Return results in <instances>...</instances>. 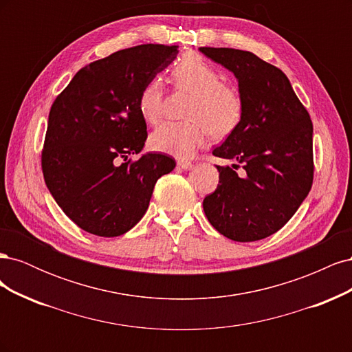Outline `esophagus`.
Wrapping results in <instances>:
<instances>
[{
  "label": "esophagus",
  "mask_w": 352,
  "mask_h": 352,
  "mask_svg": "<svg viewBox=\"0 0 352 352\" xmlns=\"http://www.w3.org/2000/svg\"><path fill=\"white\" fill-rule=\"evenodd\" d=\"M177 166L182 168V170H190V168H192V163H190V162H184V160H179Z\"/></svg>",
  "instance_id": "obj_1"
}]
</instances>
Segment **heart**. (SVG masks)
Segmentation results:
<instances>
[{
	"mask_svg": "<svg viewBox=\"0 0 352 352\" xmlns=\"http://www.w3.org/2000/svg\"><path fill=\"white\" fill-rule=\"evenodd\" d=\"M172 79L179 89L192 94L186 110L188 122L164 123L150 136L154 151L190 158L206 144L210 133L226 136L242 119V98L235 87L220 82L216 69L195 54H186L172 69ZM142 119L155 124L162 119L163 87L158 79L148 82L138 98Z\"/></svg>",
	"mask_w": 352,
	"mask_h": 352,
	"instance_id": "obj_1",
	"label": "heart"
}]
</instances>
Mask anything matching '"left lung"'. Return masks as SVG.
<instances>
[{
  "label": "left lung",
  "instance_id": "left-lung-1",
  "mask_svg": "<svg viewBox=\"0 0 352 352\" xmlns=\"http://www.w3.org/2000/svg\"><path fill=\"white\" fill-rule=\"evenodd\" d=\"M235 74L242 119L216 157L238 166H217L219 185L202 202L211 226L236 242L264 239L283 228L313 185V123L286 74L250 51L198 48Z\"/></svg>",
  "mask_w": 352,
  "mask_h": 352
}]
</instances>
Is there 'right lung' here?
I'll use <instances>...</instances> for the list:
<instances>
[{"label":"right lung","instance_id":"right-lung-1","mask_svg":"<svg viewBox=\"0 0 352 352\" xmlns=\"http://www.w3.org/2000/svg\"><path fill=\"white\" fill-rule=\"evenodd\" d=\"M177 52L162 44L113 52L80 69L52 104L42 151L45 184L65 214L92 235L131 230L157 180L176 166L164 154H142L133 163L127 155L140 154L146 140L140 94Z\"/></svg>","mask_w":352,"mask_h":352}]
</instances>
